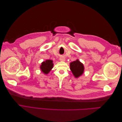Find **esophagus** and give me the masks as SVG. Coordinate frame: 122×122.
<instances>
[{
  "label": "esophagus",
  "mask_w": 122,
  "mask_h": 122,
  "mask_svg": "<svg viewBox=\"0 0 122 122\" xmlns=\"http://www.w3.org/2000/svg\"><path fill=\"white\" fill-rule=\"evenodd\" d=\"M60 60L61 61H65V58L64 57H61L60 58Z\"/></svg>",
  "instance_id": "obj_1"
}]
</instances>
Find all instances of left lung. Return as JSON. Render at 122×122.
I'll list each match as a JSON object with an SVG mask.
<instances>
[{
	"instance_id": "left-lung-1",
	"label": "left lung",
	"mask_w": 122,
	"mask_h": 122,
	"mask_svg": "<svg viewBox=\"0 0 122 122\" xmlns=\"http://www.w3.org/2000/svg\"><path fill=\"white\" fill-rule=\"evenodd\" d=\"M70 67L74 76L76 78H78L80 76H81L84 72V67L83 64L78 59H77L75 61L70 62Z\"/></svg>"
}]
</instances>
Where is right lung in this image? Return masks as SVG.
Here are the masks:
<instances>
[{
	"mask_svg": "<svg viewBox=\"0 0 122 122\" xmlns=\"http://www.w3.org/2000/svg\"><path fill=\"white\" fill-rule=\"evenodd\" d=\"M53 61L47 60L43 61L40 66V69L41 71L45 75H47L53 67Z\"/></svg>",
	"mask_w": 122,
	"mask_h": 122,
	"instance_id": "1",
	"label": "right lung"
}]
</instances>
